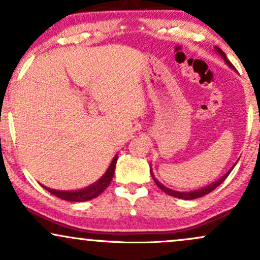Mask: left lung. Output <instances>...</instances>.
<instances>
[{
    "instance_id": "8db88e82",
    "label": "left lung",
    "mask_w": 260,
    "mask_h": 260,
    "mask_svg": "<svg viewBox=\"0 0 260 260\" xmlns=\"http://www.w3.org/2000/svg\"><path fill=\"white\" fill-rule=\"evenodd\" d=\"M215 51H216L217 53H219L220 56H221L223 61H225V63L228 64L229 67L231 68V70H235V67H234V66H232L231 62L229 61L228 57H226L225 52H223L222 50H220L219 47L215 46ZM236 164H237V162H236ZM236 164H235L234 166H232L231 169L229 170L228 172H226L225 175L222 176V177H220L219 180H217V181L213 182V183L208 184V186H205V187H203V188H199V189H196V190H190V192H178V190L170 189V188H168V187H165V186H164L162 183H160V182L157 181V178H155V176H154V174H153V170H151V169H150V174H151V177H153V180L155 181V183H156V186L159 187L160 189L162 190V192H165L166 194H169V196H171V197H175V198H178V199H186V201H192V199L201 198V197L205 196V194H208V193H210L211 190H214V189H215V188H216L217 186H220V184H221L222 182L226 180V177H228V176L230 175V172H231L232 170H234V168H235V166H236Z\"/></svg>"
}]
</instances>
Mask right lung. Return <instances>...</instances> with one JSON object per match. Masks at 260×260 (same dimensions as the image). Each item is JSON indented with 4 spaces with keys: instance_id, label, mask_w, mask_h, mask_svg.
I'll return each mask as SVG.
<instances>
[{
    "instance_id": "add662e5",
    "label": "right lung",
    "mask_w": 260,
    "mask_h": 260,
    "mask_svg": "<svg viewBox=\"0 0 260 260\" xmlns=\"http://www.w3.org/2000/svg\"><path fill=\"white\" fill-rule=\"evenodd\" d=\"M116 162H117V154L115 155L110 166L107 168L106 172L96 182L90 184V186L82 188V189H76V190H58V189H52L46 186H43L45 189L49 190L50 193L53 196H56L57 198L63 199V201L68 202H86L90 201V199L96 198L98 196H100L104 190L106 189L107 186L111 183L113 174H115L116 169Z\"/></svg>"
}]
</instances>
